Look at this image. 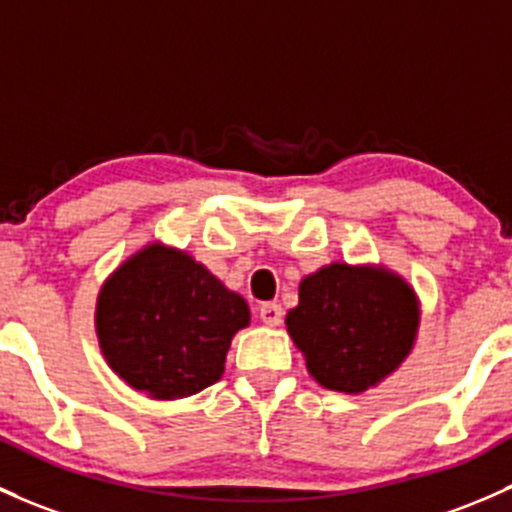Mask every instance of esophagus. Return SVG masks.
<instances>
[{"mask_svg":"<svg viewBox=\"0 0 512 512\" xmlns=\"http://www.w3.org/2000/svg\"><path fill=\"white\" fill-rule=\"evenodd\" d=\"M260 319L265 321L267 326H279L284 319V311L279 304H262L260 306Z\"/></svg>","mask_w":512,"mask_h":512,"instance_id":"1","label":"esophagus"}]
</instances>
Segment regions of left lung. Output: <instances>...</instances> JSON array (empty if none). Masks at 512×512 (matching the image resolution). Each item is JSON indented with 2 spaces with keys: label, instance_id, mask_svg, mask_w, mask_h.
<instances>
[{
  "label": "left lung",
  "instance_id": "8db88e82",
  "mask_svg": "<svg viewBox=\"0 0 512 512\" xmlns=\"http://www.w3.org/2000/svg\"><path fill=\"white\" fill-rule=\"evenodd\" d=\"M422 304L402 274L373 262H331L299 282L287 333L326 390L358 395L390 378L412 353Z\"/></svg>",
  "mask_w": 512,
  "mask_h": 512
}]
</instances>
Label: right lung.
<instances>
[{"label": "right lung", "mask_w": 512, "mask_h": 512, "mask_svg": "<svg viewBox=\"0 0 512 512\" xmlns=\"http://www.w3.org/2000/svg\"><path fill=\"white\" fill-rule=\"evenodd\" d=\"M250 306L196 257L149 240L102 282L95 301L100 353L152 400H181L218 383Z\"/></svg>", "instance_id": "add662e5"}]
</instances>
